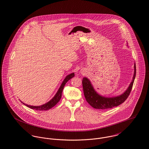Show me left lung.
I'll return each mask as SVG.
<instances>
[{
  "instance_id": "left-lung-1",
  "label": "left lung",
  "mask_w": 149,
  "mask_h": 149,
  "mask_svg": "<svg viewBox=\"0 0 149 149\" xmlns=\"http://www.w3.org/2000/svg\"><path fill=\"white\" fill-rule=\"evenodd\" d=\"M136 75V66L134 64V73L132 82L129 87L122 94L116 97H104L98 94L93 88L90 81L87 78H83L82 80L83 89L84 97L87 102L94 109L105 110L116 107L123 103L130 95Z\"/></svg>"
}]
</instances>
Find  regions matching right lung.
<instances>
[{
	"mask_svg": "<svg viewBox=\"0 0 149 149\" xmlns=\"http://www.w3.org/2000/svg\"><path fill=\"white\" fill-rule=\"evenodd\" d=\"M75 76L74 73H71L69 75H68L65 78V79H64V81H63V82L62 83L61 86H60L58 91H57L56 94H55V95L53 97V98L50 100V101L42 106H30V105H27L26 104H24V103H23V104H24V105H26L27 107L33 109L35 110H39V111H44V110H49L50 109H51L52 107H53L54 106H55L58 102L60 100V99L62 97V93L63 91V90L64 88L65 85L70 79H71L72 78H73Z\"/></svg>",
	"mask_w": 149,
	"mask_h": 149,
	"instance_id": "add662e5",
	"label": "right lung"
}]
</instances>
